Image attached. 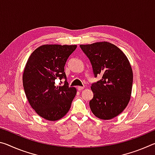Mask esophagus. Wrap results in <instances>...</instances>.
I'll return each mask as SVG.
<instances>
[{
	"mask_svg": "<svg viewBox=\"0 0 155 155\" xmlns=\"http://www.w3.org/2000/svg\"><path fill=\"white\" fill-rule=\"evenodd\" d=\"M84 86H78V87H77V90H78V91H81L82 90H83L84 89Z\"/></svg>",
	"mask_w": 155,
	"mask_h": 155,
	"instance_id": "34e87169",
	"label": "esophagus"
}]
</instances>
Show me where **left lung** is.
Masks as SVG:
<instances>
[{"label": "left lung", "mask_w": 155, "mask_h": 155, "mask_svg": "<svg viewBox=\"0 0 155 155\" xmlns=\"http://www.w3.org/2000/svg\"><path fill=\"white\" fill-rule=\"evenodd\" d=\"M80 47L90 59L94 77L102 76L91 86V111L101 120L114 118L124 111L130 98L133 74L129 61L118 47L107 41Z\"/></svg>", "instance_id": "left-lung-1"}]
</instances>
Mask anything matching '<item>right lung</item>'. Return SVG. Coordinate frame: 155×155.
Masks as SVG:
<instances>
[{"mask_svg": "<svg viewBox=\"0 0 155 155\" xmlns=\"http://www.w3.org/2000/svg\"><path fill=\"white\" fill-rule=\"evenodd\" d=\"M77 45L46 44L34 51L26 64L22 75L23 87L31 107L49 121L62 118L70 109L77 89L69 87L64 66ZM66 79L56 86L57 78Z\"/></svg>", "mask_w": 155, "mask_h": 155, "instance_id": "add662e5", "label": "right lung"}]
</instances>
